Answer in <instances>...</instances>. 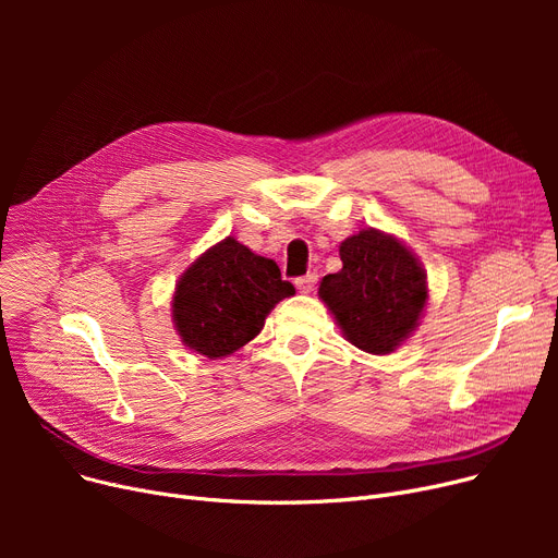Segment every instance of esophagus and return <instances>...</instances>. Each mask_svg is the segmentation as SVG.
<instances>
[{"label":"esophagus","instance_id":"1","mask_svg":"<svg viewBox=\"0 0 558 558\" xmlns=\"http://www.w3.org/2000/svg\"><path fill=\"white\" fill-rule=\"evenodd\" d=\"M316 282H318L316 274H307V276L296 278V287H299V291H303V294H310V291L316 287Z\"/></svg>","mask_w":558,"mask_h":558}]
</instances>
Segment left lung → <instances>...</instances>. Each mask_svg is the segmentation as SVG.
<instances>
[{
    "label": "left lung",
    "instance_id": "obj_1",
    "mask_svg": "<svg viewBox=\"0 0 558 558\" xmlns=\"http://www.w3.org/2000/svg\"><path fill=\"white\" fill-rule=\"evenodd\" d=\"M339 255L343 267L320 280V301L350 343L373 355L393 353L425 310V269L393 234L375 228L343 240Z\"/></svg>",
    "mask_w": 558,
    "mask_h": 558
}]
</instances>
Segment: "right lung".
Segmentation results:
<instances>
[{
    "instance_id": "add662e5",
    "label": "right lung",
    "mask_w": 558,
    "mask_h": 558,
    "mask_svg": "<svg viewBox=\"0 0 558 558\" xmlns=\"http://www.w3.org/2000/svg\"><path fill=\"white\" fill-rule=\"evenodd\" d=\"M294 294L274 259L226 238L181 276L171 314L183 343L217 360L255 339L276 303Z\"/></svg>"
}]
</instances>
